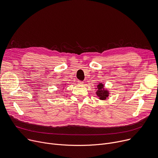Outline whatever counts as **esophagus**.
<instances>
[{"mask_svg":"<svg viewBox=\"0 0 158 158\" xmlns=\"http://www.w3.org/2000/svg\"><path fill=\"white\" fill-rule=\"evenodd\" d=\"M77 82H78V84H80V85H83V84H84V82H83V81H78Z\"/></svg>","mask_w":158,"mask_h":158,"instance_id":"34e87169","label":"esophagus"}]
</instances>
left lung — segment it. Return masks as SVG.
<instances>
[{
	"label": "left lung",
	"mask_w": 158,
	"mask_h": 158,
	"mask_svg": "<svg viewBox=\"0 0 158 158\" xmlns=\"http://www.w3.org/2000/svg\"><path fill=\"white\" fill-rule=\"evenodd\" d=\"M96 89H98L96 94L99 98V99L105 100L108 97L109 91L104 88V85L102 83H99L97 85V88Z\"/></svg>",
	"instance_id": "8db88e82"
}]
</instances>
